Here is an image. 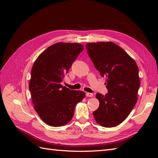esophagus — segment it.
Segmentation results:
<instances>
[{
	"instance_id": "34e87169",
	"label": "esophagus",
	"mask_w": 158,
	"mask_h": 158,
	"mask_svg": "<svg viewBox=\"0 0 158 158\" xmlns=\"http://www.w3.org/2000/svg\"><path fill=\"white\" fill-rule=\"evenodd\" d=\"M85 95H86V97H92L93 96V94L87 92L86 94H85Z\"/></svg>"
}]
</instances>
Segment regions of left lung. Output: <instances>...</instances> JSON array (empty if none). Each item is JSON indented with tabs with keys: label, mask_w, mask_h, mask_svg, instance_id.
Segmentation results:
<instances>
[{
	"label": "left lung",
	"mask_w": 158,
	"mask_h": 158,
	"mask_svg": "<svg viewBox=\"0 0 158 158\" xmlns=\"http://www.w3.org/2000/svg\"><path fill=\"white\" fill-rule=\"evenodd\" d=\"M85 47L100 75L107 78L108 93L96 94L99 106L94 117L104 127H116L125 120L137 102L140 85L138 66L113 42L89 43Z\"/></svg>",
	"instance_id": "1"
}]
</instances>
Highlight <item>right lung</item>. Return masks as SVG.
Returning <instances> with one entry per match:
<instances>
[{"label":"right lung","mask_w":158,"mask_h":158,"mask_svg":"<svg viewBox=\"0 0 158 158\" xmlns=\"http://www.w3.org/2000/svg\"><path fill=\"white\" fill-rule=\"evenodd\" d=\"M83 50L84 46L76 43H57L43 52L33 65L29 84L32 102L47 125L67 124L73 117L76 105L85 97L84 92L60 84Z\"/></svg>","instance_id":"1"}]
</instances>
